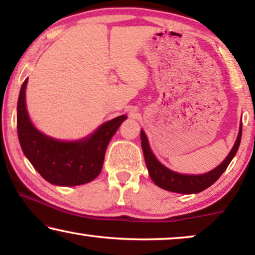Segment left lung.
<instances>
[{
  "instance_id": "left-lung-1",
  "label": "left lung",
  "mask_w": 255,
  "mask_h": 255,
  "mask_svg": "<svg viewBox=\"0 0 255 255\" xmlns=\"http://www.w3.org/2000/svg\"><path fill=\"white\" fill-rule=\"evenodd\" d=\"M242 132H243V125L240 124L238 138H237L236 144L226 156V159L223 161L218 167L212 169L211 172L202 174V175H186V174H179L173 172L165 166L161 165L156 158L153 154L151 148H149L147 138L144 131H140V138H141V146L142 152H144L146 166H147L148 173L151 175V179L153 180L156 186L162 188V189L173 191V193H180V194H196L200 191H203L214 184L217 181L228 166L231 162L233 156L236 155L237 151H238L240 140H242Z\"/></svg>"
}]
</instances>
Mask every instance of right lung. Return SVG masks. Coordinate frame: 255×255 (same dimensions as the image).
<instances>
[{
	"label": "right lung",
	"mask_w": 255,
	"mask_h": 255,
	"mask_svg": "<svg viewBox=\"0 0 255 255\" xmlns=\"http://www.w3.org/2000/svg\"><path fill=\"white\" fill-rule=\"evenodd\" d=\"M26 83L27 79L23 82L17 103V133L24 154L52 184L79 186L93 181L102 170L110 139L127 116L107 122L82 140H55L41 133L31 123L25 107Z\"/></svg>",
	"instance_id": "add662e5"
}]
</instances>
